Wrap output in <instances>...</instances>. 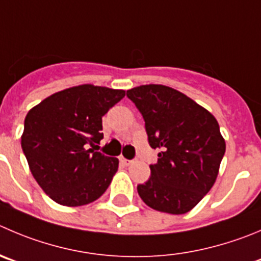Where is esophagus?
<instances>
[{"instance_id": "obj_1", "label": "esophagus", "mask_w": 261, "mask_h": 261, "mask_svg": "<svg viewBox=\"0 0 261 261\" xmlns=\"http://www.w3.org/2000/svg\"><path fill=\"white\" fill-rule=\"evenodd\" d=\"M120 163L123 164L124 166H129V165H130V164L135 163V161H133V160H128V159H125V158H120Z\"/></svg>"}]
</instances>
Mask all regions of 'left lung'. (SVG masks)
I'll list each match as a JSON object with an SVG mask.
<instances>
[{"label":"left lung","mask_w":261,"mask_h":261,"mask_svg":"<svg viewBox=\"0 0 261 261\" xmlns=\"http://www.w3.org/2000/svg\"><path fill=\"white\" fill-rule=\"evenodd\" d=\"M145 119L148 143L160 148L151 177L137 186L143 202L168 214H186L217 180L225 152L219 124L210 111L163 84L126 91Z\"/></svg>","instance_id":"8db88e82"}]
</instances>
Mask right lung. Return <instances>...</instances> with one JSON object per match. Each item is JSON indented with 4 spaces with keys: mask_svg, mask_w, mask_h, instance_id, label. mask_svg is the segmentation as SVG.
<instances>
[{
    "mask_svg": "<svg viewBox=\"0 0 261 261\" xmlns=\"http://www.w3.org/2000/svg\"><path fill=\"white\" fill-rule=\"evenodd\" d=\"M124 96L123 89L81 84L28 111L21 148L34 179L55 202L82 206L108 190L119 160L89 146L102 140V116Z\"/></svg>",
    "mask_w": 261,
    "mask_h": 261,
    "instance_id": "1",
    "label": "right lung"
}]
</instances>
